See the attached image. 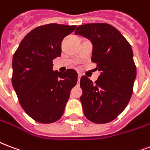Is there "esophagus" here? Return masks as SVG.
Returning a JSON list of instances; mask_svg holds the SVG:
<instances>
[{
	"mask_svg": "<svg viewBox=\"0 0 150 150\" xmlns=\"http://www.w3.org/2000/svg\"><path fill=\"white\" fill-rule=\"evenodd\" d=\"M81 76H82V75H81V74H79V75H78V83H79L80 78H81Z\"/></svg>",
	"mask_w": 150,
	"mask_h": 150,
	"instance_id": "esophagus-1",
	"label": "esophagus"
}]
</instances>
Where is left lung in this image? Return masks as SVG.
<instances>
[{"label":"left lung","mask_w":150,"mask_h":150,"mask_svg":"<svg viewBox=\"0 0 150 150\" xmlns=\"http://www.w3.org/2000/svg\"><path fill=\"white\" fill-rule=\"evenodd\" d=\"M75 34L91 42V60L100 71L95 83L85 75L80 79L84 115L95 123L111 122L125 109L132 95L136 67L131 45L108 23L80 25Z\"/></svg>","instance_id":"obj_1"}]
</instances>
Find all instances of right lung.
<instances>
[{
  "label": "right lung",
  "instance_id": "right-lung-1",
  "mask_svg": "<svg viewBox=\"0 0 150 150\" xmlns=\"http://www.w3.org/2000/svg\"><path fill=\"white\" fill-rule=\"evenodd\" d=\"M76 26L50 23L24 37L12 58V86L20 105L33 120L51 123L62 116L71 90L77 83L74 69L52 70V60L61 55V43Z\"/></svg>",
  "mask_w": 150,
  "mask_h": 150
}]
</instances>
